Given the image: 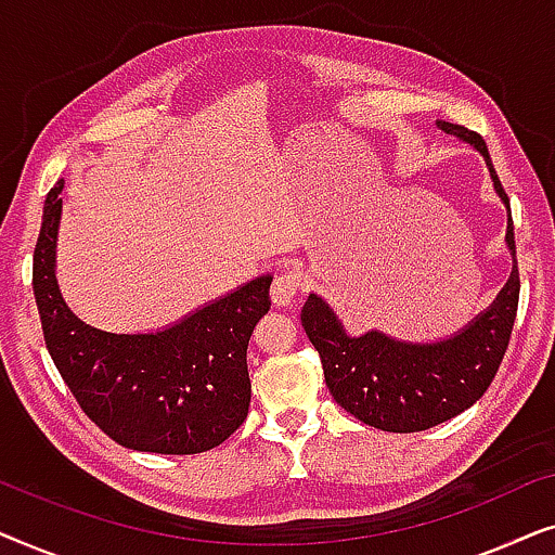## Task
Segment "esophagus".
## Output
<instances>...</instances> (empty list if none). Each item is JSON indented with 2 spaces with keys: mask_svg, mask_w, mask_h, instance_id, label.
Wrapping results in <instances>:
<instances>
[{
  "mask_svg": "<svg viewBox=\"0 0 555 555\" xmlns=\"http://www.w3.org/2000/svg\"><path fill=\"white\" fill-rule=\"evenodd\" d=\"M302 285L300 275L295 270H285L280 272V275L272 280V287H270V295H272V302L275 306H291L295 300V295H298Z\"/></svg>",
  "mask_w": 555,
  "mask_h": 555,
  "instance_id": "esophagus-1",
  "label": "esophagus"
}]
</instances>
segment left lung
<instances>
[{
  "label": "left lung",
  "instance_id": "left-lung-1",
  "mask_svg": "<svg viewBox=\"0 0 555 555\" xmlns=\"http://www.w3.org/2000/svg\"><path fill=\"white\" fill-rule=\"evenodd\" d=\"M437 126L480 151L490 169L492 186L511 211V202L492 169L482 135L447 120H437ZM505 245L513 255V270L503 291L465 328L435 344L399 340L384 331L351 336L328 302L318 293H310L300 321L321 356L333 399L369 427L399 435L437 427L473 406L498 374L518 310L520 278L511 215Z\"/></svg>",
  "mask_w": 555,
  "mask_h": 555
}]
</instances>
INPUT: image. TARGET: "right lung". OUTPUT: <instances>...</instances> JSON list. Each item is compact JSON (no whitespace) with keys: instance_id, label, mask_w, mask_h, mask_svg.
Returning <instances> with one entry per match:
<instances>
[{"instance_id":"add662e5","label":"right lung","mask_w":555,"mask_h":555,"mask_svg":"<svg viewBox=\"0 0 555 555\" xmlns=\"http://www.w3.org/2000/svg\"><path fill=\"white\" fill-rule=\"evenodd\" d=\"M65 181L44 199L33 287L55 366L82 412L128 450L196 454L222 444L249 409L247 344L270 310L260 275L154 333L93 328L67 308L55 278Z\"/></svg>"}]
</instances>
